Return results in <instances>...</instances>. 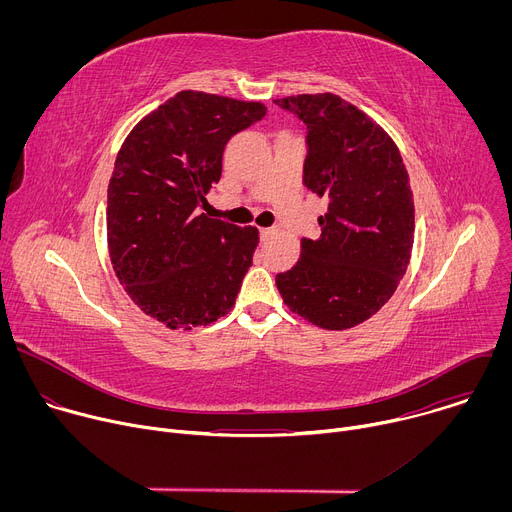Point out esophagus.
Wrapping results in <instances>:
<instances>
[{"mask_svg": "<svg viewBox=\"0 0 512 512\" xmlns=\"http://www.w3.org/2000/svg\"><path fill=\"white\" fill-rule=\"evenodd\" d=\"M273 235V229H259V237L265 241V239H269Z\"/></svg>", "mask_w": 512, "mask_h": 512, "instance_id": "esophagus-1", "label": "esophagus"}]
</instances>
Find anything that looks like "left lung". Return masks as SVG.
<instances>
[{
  "label": "left lung",
  "mask_w": 512,
  "mask_h": 512,
  "mask_svg": "<svg viewBox=\"0 0 512 512\" xmlns=\"http://www.w3.org/2000/svg\"><path fill=\"white\" fill-rule=\"evenodd\" d=\"M275 105L306 123L304 186L328 200L320 239L275 283L287 308L326 330L377 314L407 271L415 210L393 139L338 95H298Z\"/></svg>",
  "instance_id": "obj_1"
}]
</instances>
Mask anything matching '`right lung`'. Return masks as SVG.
I'll list each match as a JSON object with an SVG mask.
<instances>
[{"label":"right lung","instance_id":"obj_1","mask_svg":"<svg viewBox=\"0 0 512 512\" xmlns=\"http://www.w3.org/2000/svg\"><path fill=\"white\" fill-rule=\"evenodd\" d=\"M261 103L182 91L123 141L107 190V241L129 298L172 330L235 306L259 243L255 227L194 214L221 180L227 141L265 117Z\"/></svg>","mask_w":512,"mask_h":512}]
</instances>
